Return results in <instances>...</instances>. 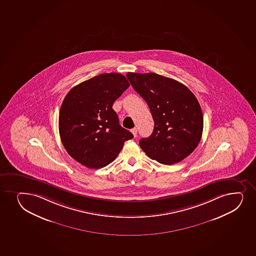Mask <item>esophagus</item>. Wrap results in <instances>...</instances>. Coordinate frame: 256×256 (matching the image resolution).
Here are the masks:
<instances>
[{
    "label": "esophagus",
    "instance_id": "34e87169",
    "mask_svg": "<svg viewBox=\"0 0 256 256\" xmlns=\"http://www.w3.org/2000/svg\"><path fill=\"white\" fill-rule=\"evenodd\" d=\"M131 132H132L134 137H136V136H137V128H132V130H131Z\"/></svg>",
    "mask_w": 256,
    "mask_h": 256
}]
</instances>
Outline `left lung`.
Here are the masks:
<instances>
[{"label": "left lung", "instance_id": "8db88e82", "mask_svg": "<svg viewBox=\"0 0 256 256\" xmlns=\"http://www.w3.org/2000/svg\"><path fill=\"white\" fill-rule=\"evenodd\" d=\"M132 88L146 102L154 130L140 146L153 160L177 164L187 158L201 140L204 116L198 101L184 84L156 73L128 72Z\"/></svg>", "mask_w": 256, "mask_h": 256}]
</instances>
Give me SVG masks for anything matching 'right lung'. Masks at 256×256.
I'll return each instance as SVG.
<instances>
[{"label": "right lung", "instance_id": "add662e5", "mask_svg": "<svg viewBox=\"0 0 256 256\" xmlns=\"http://www.w3.org/2000/svg\"><path fill=\"white\" fill-rule=\"evenodd\" d=\"M130 86L119 73H104L70 90L61 104L58 130L67 152L89 168L115 160L124 142L134 138L122 128L112 106Z\"/></svg>", "mask_w": 256, "mask_h": 256}]
</instances>
